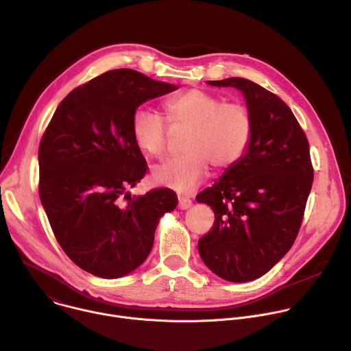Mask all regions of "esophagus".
Instances as JSON below:
<instances>
[{
    "instance_id": "esophagus-1",
    "label": "esophagus",
    "mask_w": 351,
    "mask_h": 351,
    "mask_svg": "<svg viewBox=\"0 0 351 351\" xmlns=\"http://www.w3.org/2000/svg\"><path fill=\"white\" fill-rule=\"evenodd\" d=\"M190 206H192V200L187 199V197H179L178 207H179L180 210H187Z\"/></svg>"
}]
</instances>
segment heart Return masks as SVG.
I'll use <instances>...</instances> for the list:
<instances>
[{
  "label": "heart",
  "mask_w": 351,
  "mask_h": 351,
  "mask_svg": "<svg viewBox=\"0 0 351 351\" xmlns=\"http://www.w3.org/2000/svg\"><path fill=\"white\" fill-rule=\"evenodd\" d=\"M172 127L186 129L182 155L152 169V180L180 195H189L203 180L207 167L219 172L232 167L246 151L252 137V116L238 104H226L217 95L193 88L165 102ZM136 144L149 156H161L167 148L165 119L149 109H137L132 117Z\"/></svg>",
  "instance_id": "b5f03b06"
}]
</instances>
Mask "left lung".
<instances>
[{
  "instance_id": "8db88e82",
  "label": "left lung",
  "mask_w": 351,
  "mask_h": 351,
  "mask_svg": "<svg viewBox=\"0 0 351 351\" xmlns=\"http://www.w3.org/2000/svg\"><path fill=\"white\" fill-rule=\"evenodd\" d=\"M207 84L239 89L253 127L245 154L196 197L215 215L199 253L218 277L252 281L280 262L298 235L313 182L309 144L291 109L263 86L238 77Z\"/></svg>"
}]
</instances>
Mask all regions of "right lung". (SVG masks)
<instances>
[{"label":"right lung","mask_w":351,"mask_h":351,"mask_svg":"<svg viewBox=\"0 0 351 351\" xmlns=\"http://www.w3.org/2000/svg\"><path fill=\"white\" fill-rule=\"evenodd\" d=\"M175 89L134 70L108 71L73 89L42 137L40 202L61 249L93 276L136 270L152 249L159 218L178 204L165 187L125 193L148 169L132 134L133 113Z\"/></svg>","instance_id":"add662e5"}]
</instances>
